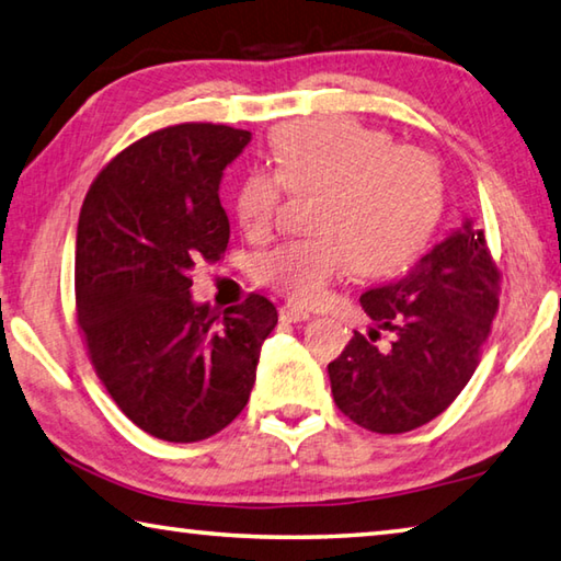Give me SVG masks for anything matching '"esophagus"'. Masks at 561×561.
<instances>
[{
  "mask_svg": "<svg viewBox=\"0 0 561 561\" xmlns=\"http://www.w3.org/2000/svg\"><path fill=\"white\" fill-rule=\"evenodd\" d=\"M279 319L287 321V324H297V321L309 319V311L294 307V304H284V307L279 309Z\"/></svg>",
  "mask_w": 561,
  "mask_h": 561,
  "instance_id": "34e87169",
  "label": "esophagus"
}]
</instances>
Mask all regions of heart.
<instances>
[{"instance_id": "1", "label": "heart", "mask_w": 561, "mask_h": 561, "mask_svg": "<svg viewBox=\"0 0 561 561\" xmlns=\"http://www.w3.org/2000/svg\"><path fill=\"white\" fill-rule=\"evenodd\" d=\"M272 170H252L234 193L242 232L264 240L284 197L317 193L314 237L264 252L254 277L299 304L319 301L346 274L383 277L428 244L443 210V173L417 146H393L383 130L346 118L284 126L272 144Z\"/></svg>"}]
</instances>
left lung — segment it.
Segmentation results:
<instances>
[{
	"label": "left lung",
	"instance_id": "left-lung-1",
	"mask_svg": "<svg viewBox=\"0 0 561 561\" xmlns=\"http://www.w3.org/2000/svg\"><path fill=\"white\" fill-rule=\"evenodd\" d=\"M500 282L485 230L465 222L401 279L368 289L360 307L376 329L368 336L354 331L329 364L339 411L381 435L438 417L480 364L497 317ZM381 328L394 334L388 350L375 346Z\"/></svg>",
	"mask_w": 561,
	"mask_h": 561
}]
</instances>
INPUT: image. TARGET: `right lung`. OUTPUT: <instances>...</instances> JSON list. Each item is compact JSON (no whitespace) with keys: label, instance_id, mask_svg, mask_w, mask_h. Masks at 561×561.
Returning <instances> with one entry per match:
<instances>
[{"label":"right lung","instance_id":"obj_1","mask_svg":"<svg viewBox=\"0 0 561 561\" xmlns=\"http://www.w3.org/2000/svg\"><path fill=\"white\" fill-rule=\"evenodd\" d=\"M250 138L222 123L158 128L123 148L83 197L76 321L113 401L158 440L197 443L227 428L277 327L262 294L225 314L190 299L195 264L227 252L217 190Z\"/></svg>","mask_w":561,"mask_h":561}]
</instances>
